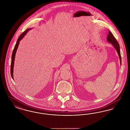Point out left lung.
Segmentation results:
<instances>
[{"label": "left lung", "mask_w": 130, "mask_h": 130, "mask_svg": "<svg viewBox=\"0 0 130 130\" xmlns=\"http://www.w3.org/2000/svg\"><path fill=\"white\" fill-rule=\"evenodd\" d=\"M107 40L110 43H111L113 44V46L114 47L115 49H116L118 53L119 57H120V64H121V57L120 52V45H119L118 41H117V40L116 39V38H115L114 35H113V34L110 31H109V34L107 36Z\"/></svg>", "instance_id": "1"}]
</instances>
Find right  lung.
I'll return each instance as SVG.
<instances>
[{
  "instance_id": "obj_1",
  "label": "right lung",
  "mask_w": 130,
  "mask_h": 130,
  "mask_svg": "<svg viewBox=\"0 0 130 130\" xmlns=\"http://www.w3.org/2000/svg\"><path fill=\"white\" fill-rule=\"evenodd\" d=\"M30 29H27L24 32H23L20 36L19 37L17 42L16 43L15 45L14 46V48L13 49V52H12V56H11V65H10V74H11V76L12 79H13V65H14V58H15V56L16 52L17 49L18 47V45L19 43V42L21 41V39L24 37V36L26 35V33L28 32V30H29Z\"/></svg>"
}]
</instances>
